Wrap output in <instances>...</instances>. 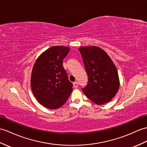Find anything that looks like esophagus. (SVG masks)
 <instances>
[{
    "label": "esophagus",
    "mask_w": 147,
    "mask_h": 147,
    "mask_svg": "<svg viewBox=\"0 0 147 147\" xmlns=\"http://www.w3.org/2000/svg\"><path fill=\"white\" fill-rule=\"evenodd\" d=\"M73 86L75 88H77L78 87V82H74V83H73Z\"/></svg>",
    "instance_id": "1"
}]
</instances>
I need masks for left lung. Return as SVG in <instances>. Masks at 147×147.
I'll list each match as a JSON object with an SVG mask.
<instances>
[{
	"instance_id": "left-lung-1",
	"label": "left lung",
	"mask_w": 147,
	"mask_h": 147,
	"mask_svg": "<svg viewBox=\"0 0 147 147\" xmlns=\"http://www.w3.org/2000/svg\"><path fill=\"white\" fill-rule=\"evenodd\" d=\"M88 77L84 94L97 105L108 103L119 89L117 69L105 51L98 47H82L78 49Z\"/></svg>"
}]
</instances>
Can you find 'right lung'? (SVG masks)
<instances>
[{
  "label": "right lung",
  "mask_w": 147,
  "mask_h": 147,
  "mask_svg": "<svg viewBox=\"0 0 147 147\" xmlns=\"http://www.w3.org/2000/svg\"><path fill=\"white\" fill-rule=\"evenodd\" d=\"M70 48L53 46L40 55L34 65L30 84L34 96L44 107L57 109L66 103L73 91L63 67Z\"/></svg>",
  "instance_id": "1"
}]
</instances>
